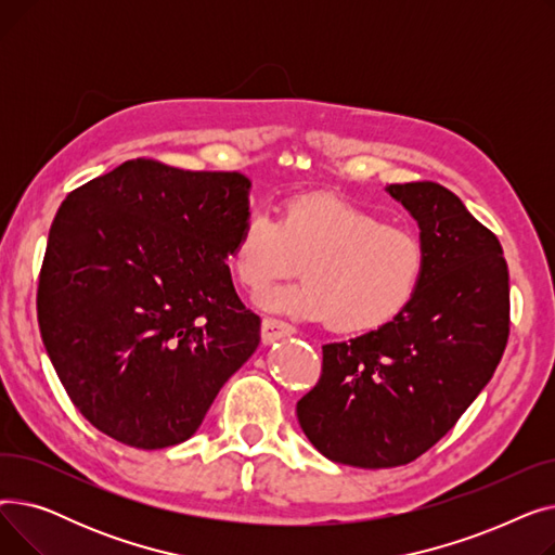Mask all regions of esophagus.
Masks as SVG:
<instances>
[{
	"instance_id": "obj_1",
	"label": "esophagus",
	"mask_w": 555,
	"mask_h": 555,
	"mask_svg": "<svg viewBox=\"0 0 555 555\" xmlns=\"http://www.w3.org/2000/svg\"><path fill=\"white\" fill-rule=\"evenodd\" d=\"M293 333H295L293 326L285 324V322H279V319H272V317H266V319H262V324H260L262 344H272L276 339L289 337Z\"/></svg>"
}]
</instances>
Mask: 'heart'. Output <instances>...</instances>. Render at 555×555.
<instances>
[{
  "label": "heart",
  "mask_w": 555,
  "mask_h": 555,
  "mask_svg": "<svg viewBox=\"0 0 555 555\" xmlns=\"http://www.w3.org/2000/svg\"><path fill=\"white\" fill-rule=\"evenodd\" d=\"M299 262L306 279L270 289L260 306L356 335L391 324L412 306L427 249L416 231L351 202L304 195L289 199L281 218L251 211L227 251L231 276L251 295L295 274Z\"/></svg>",
  "instance_id": "heart-1"
}]
</instances>
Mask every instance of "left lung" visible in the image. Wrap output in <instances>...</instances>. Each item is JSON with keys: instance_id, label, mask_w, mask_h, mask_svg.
I'll use <instances>...</instances> for the list:
<instances>
[{"instance_id": "obj_1", "label": "left lung", "mask_w": 555, "mask_h": 555, "mask_svg": "<svg viewBox=\"0 0 555 555\" xmlns=\"http://www.w3.org/2000/svg\"><path fill=\"white\" fill-rule=\"evenodd\" d=\"M418 222L427 272L391 324L326 344L322 377L299 402L308 441L353 468H396L427 452L490 383L508 341L502 245L434 182L389 184Z\"/></svg>"}]
</instances>
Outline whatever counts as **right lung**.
<instances>
[{"mask_svg":"<svg viewBox=\"0 0 555 555\" xmlns=\"http://www.w3.org/2000/svg\"><path fill=\"white\" fill-rule=\"evenodd\" d=\"M241 172L130 159L57 209L38 285L49 360L114 441L162 450L197 431L258 348L224 266L249 216Z\"/></svg>","mask_w":555,"mask_h":555,"instance_id":"obj_1","label":"right lung"}]
</instances>
